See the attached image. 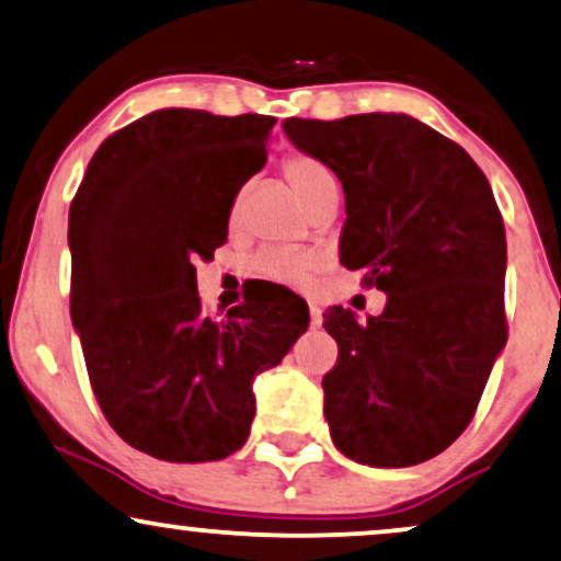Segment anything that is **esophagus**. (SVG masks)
<instances>
[{"mask_svg": "<svg viewBox=\"0 0 561 561\" xmlns=\"http://www.w3.org/2000/svg\"><path fill=\"white\" fill-rule=\"evenodd\" d=\"M308 310H310V325H321L323 323V316H321V308H318L316 302H308Z\"/></svg>", "mask_w": 561, "mask_h": 561, "instance_id": "obj_1", "label": "esophagus"}]
</instances>
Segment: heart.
Wrapping results in <instances>:
<instances>
[{
	"label": "heart",
	"instance_id": "obj_1",
	"mask_svg": "<svg viewBox=\"0 0 561 561\" xmlns=\"http://www.w3.org/2000/svg\"><path fill=\"white\" fill-rule=\"evenodd\" d=\"M282 173H285L287 183L293 186L295 194L302 198L308 209H316L325 196L339 191L336 175L331 173L329 165H323L321 160L310 158V154L305 152H289L287 158L282 160ZM240 204H243V196L238 194L230 209V222L238 219ZM316 256L295 251H264L259 253L256 261H253V272L259 276L274 282H289V285H302V282H308L310 274L316 272Z\"/></svg>",
	"mask_w": 561,
	"mask_h": 561
}]
</instances>
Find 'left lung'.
<instances>
[{
    "instance_id": "left-lung-1",
    "label": "left lung",
    "mask_w": 561,
    "mask_h": 561,
    "mask_svg": "<svg viewBox=\"0 0 561 561\" xmlns=\"http://www.w3.org/2000/svg\"><path fill=\"white\" fill-rule=\"evenodd\" d=\"M282 126L342 181V264L388 295L367 321L342 305L323 313L339 344L323 375L333 445L378 469L424 463L469 427L507 342L492 186L463 147L403 113Z\"/></svg>"
}]
</instances>
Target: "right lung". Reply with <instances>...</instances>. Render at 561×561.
<instances>
[{
    "label": "right lung",
    "instance_id": "add662e5",
    "mask_svg": "<svg viewBox=\"0 0 561 561\" xmlns=\"http://www.w3.org/2000/svg\"><path fill=\"white\" fill-rule=\"evenodd\" d=\"M274 124L154 111L98 147L69 207V310L92 393L118 437L152 458L204 463L243 448L253 378L308 329L300 305L276 316L243 302L211 321L196 293V259L228 240Z\"/></svg>",
    "mask_w": 561,
    "mask_h": 561
}]
</instances>
